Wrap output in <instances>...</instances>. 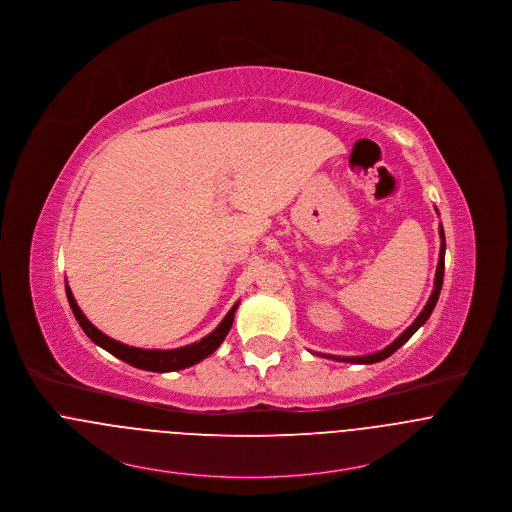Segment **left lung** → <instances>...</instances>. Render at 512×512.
<instances>
[{"mask_svg": "<svg viewBox=\"0 0 512 512\" xmlns=\"http://www.w3.org/2000/svg\"><path fill=\"white\" fill-rule=\"evenodd\" d=\"M440 258H438V266H436V278H434V289H432V293H430V299L426 301V305H424V309L420 311L419 317L415 319V323L409 326L399 338H395L387 348H383V350H379V352H375V354H368V356H326L323 354L325 358H332V360H336V362H350V364H375V362H381V360H385V358H389L395 350H399L417 330H419L420 326L424 325L426 321H428V317L432 315V311H434V307H436V301H438V297H440V289H442V281H444V254H446V236H444V229H442V225H440Z\"/></svg>", "mask_w": 512, "mask_h": 512, "instance_id": "8db88e82", "label": "left lung"}]
</instances>
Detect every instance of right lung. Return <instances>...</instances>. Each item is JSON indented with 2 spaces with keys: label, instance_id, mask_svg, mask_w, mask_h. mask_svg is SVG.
Masks as SVG:
<instances>
[{
  "label": "right lung",
  "instance_id": "add662e5",
  "mask_svg": "<svg viewBox=\"0 0 512 512\" xmlns=\"http://www.w3.org/2000/svg\"><path fill=\"white\" fill-rule=\"evenodd\" d=\"M66 297H68V303H70V309H72L76 321L80 323L82 330L90 336L92 342L101 346L103 350H107L109 354L117 356L119 360L131 364L139 370H146V372H176V370H184V368H189V366L205 360L207 356H211L221 346L225 336L229 334V330L233 326L234 313L238 307V303L233 305V309L227 313V317L221 321V325L217 326L211 334H207L205 338H201L199 342H193V344L182 346V348H174V350H144V348L121 344V342L109 338L107 334H103L99 328H95L88 321V317L82 313V309L78 307L68 283H66Z\"/></svg>",
  "mask_w": 512,
  "mask_h": 512
}]
</instances>
